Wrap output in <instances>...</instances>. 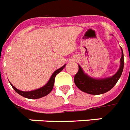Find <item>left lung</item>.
I'll return each instance as SVG.
<instances>
[{
  "mask_svg": "<svg viewBox=\"0 0 130 130\" xmlns=\"http://www.w3.org/2000/svg\"><path fill=\"white\" fill-rule=\"evenodd\" d=\"M122 54L120 60L119 70L112 76L103 78H95L85 74L82 68L78 65V72L74 76V83L76 87L82 92L93 95L102 94L112 89L121 77L124 67L123 52L121 47Z\"/></svg>",
  "mask_w": 130,
  "mask_h": 130,
  "instance_id": "obj_1",
  "label": "left lung"
}]
</instances>
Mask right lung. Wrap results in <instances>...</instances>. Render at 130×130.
Wrapping results in <instances>:
<instances>
[{"instance_id":"1","label":"right lung","mask_w":130,"mask_h":130,"mask_svg":"<svg viewBox=\"0 0 130 130\" xmlns=\"http://www.w3.org/2000/svg\"><path fill=\"white\" fill-rule=\"evenodd\" d=\"M65 65H66V64L63 65L60 68H59V69L56 70L55 72L53 73L52 75L51 76L50 78L48 80V82L44 86H43L41 88L35 89V90L24 92V91H21V90H19L17 88H16L14 85H12L11 83H10V84H11L12 88L19 94H20L22 96L27 98V99H40V98H42L43 96H45L49 94L52 92L53 87H54V80H55L56 76L63 70V68H65Z\"/></svg>"}]
</instances>
